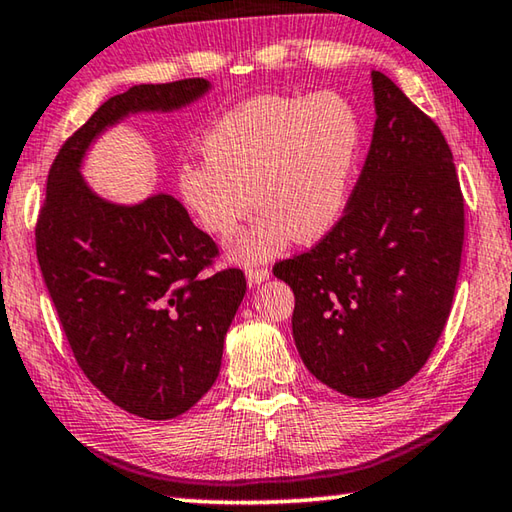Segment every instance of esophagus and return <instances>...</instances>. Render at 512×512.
<instances>
[{
    "mask_svg": "<svg viewBox=\"0 0 512 512\" xmlns=\"http://www.w3.org/2000/svg\"><path fill=\"white\" fill-rule=\"evenodd\" d=\"M268 275H271V271H268V268H264V266L246 268V277H248L250 284H262Z\"/></svg>",
    "mask_w": 512,
    "mask_h": 512,
    "instance_id": "obj_1",
    "label": "esophagus"
}]
</instances>
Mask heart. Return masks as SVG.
<instances>
[{
  "mask_svg": "<svg viewBox=\"0 0 512 512\" xmlns=\"http://www.w3.org/2000/svg\"><path fill=\"white\" fill-rule=\"evenodd\" d=\"M361 146V121L336 92L268 94L221 115L203 137L205 160L178 169L187 212L212 237H230L239 262H264L289 241L323 239L343 216Z\"/></svg>",
  "mask_w": 512,
  "mask_h": 512,
  "instance_id": "heart-1",
  "label": "heart"
}]
</instances>
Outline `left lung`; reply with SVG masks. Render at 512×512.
I'll return each mask as SVG.
<instances>
[{
	"label": "left lung",
	"instance_id": "obj_1",
	"mask_svg": "<svg viewBox=\"0 0 512 512\" xmlns=\"http://www.w3.org/2000/svg\"><path fill=\"white\" fill-rule=\"evenodd\" d=\"M375 131L345 212L273 275L296 296L300 359L343 395L372 400L427 363L452 311L465 201L433 119L372 72Z\"/></svg>",
	"mask_w": 512,
	"mask_h": 512
}]
</instances>
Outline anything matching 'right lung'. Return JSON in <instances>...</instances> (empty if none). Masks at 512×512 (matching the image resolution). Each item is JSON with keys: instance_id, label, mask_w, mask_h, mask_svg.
Instances as JSON below:
<instances>
[{"instance_id": "add662e5", "label": "right lung", "mask_w": 512, "mask_h": 512, "mask_svg": "<svg viewBox=\"0 0 512 512\" xmlns=\"http://www.w3.org/2000/svg\"><path fill=\"white\" fill-rule=\"evenodd\" d=\"M210 81L133 85L60 146L36 223V253L67 343L94 386L146 420L185 413L219 377L223 339L246 293L239 268L203 277L219 248L180 201L117 205L85 185L90 144L135 112H171Z\"/></svg>"}]
</instances>
